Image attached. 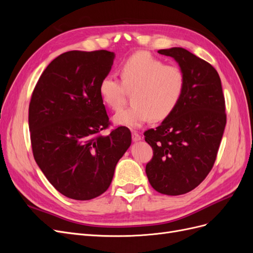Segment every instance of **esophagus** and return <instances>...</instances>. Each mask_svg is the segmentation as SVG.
<instances>
[{"label":"esophagus","instance_id":"1","mask_svg":"<svg viewBox=\"0 0 253 253\" xmlns=\"http://www.w3.org/2000/svg\"><path fill=\"white\" fill-rule=\"evenodd\" d=\"M132 139H133V141H139L141 139V136L137 132H133L132 133Z\"/></svg>","mask_w":253,"mask_h":253}]
</instances>
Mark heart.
I'll return each mask as SVG.
<instances>
[{"label": "heart", "mask_w": 253, "mask_h": 253, "mask_svg": "<svg viewBox=\"0 0 253 253\" xmlns=\"http://www.w3.org/2000/svg\"><path fill=\"white\" fill-rule=\"evenodd\" d=\"M121 80L105 76L99 84V95L114 111L121 109L127 91H133L129 108L115 116L116 124L139 127L153 119L162 121L177 106L185 86L181 68L165 64L147 51L128 57L120 66Z\"/></svg>", "instance_id": "b5f03b06"}]
</instances>
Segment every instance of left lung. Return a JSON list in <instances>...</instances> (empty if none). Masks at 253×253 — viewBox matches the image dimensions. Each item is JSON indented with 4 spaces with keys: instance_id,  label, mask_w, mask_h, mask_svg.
<instances>
[{
    "instance_id": "obj_1",
    "label": "left lung",
    "mask_w": 253,
    "mask_h": 253,
    "mask_svg": "<svg viewBox=\"0 0 253 253\" xmlns=\"http://www.w3.org/2000/svg\"><path fill=\"white\" fill-rule=\"evenodd\" d=\"M185 76L180 100L162 125L144 132L153 149L145 166L151 186L166 195L195 189L215 163L227 122L220 78L210 63L181 47L159 49Z\"/></svg>"
}]
</instances>
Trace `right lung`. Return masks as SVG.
<instances>
[{
	"label": "right lung",
	"mask_w": 253,
	"mask_h": 253,
	"mask_svg": "<svg viewBox=\"0 0 253 253\" xmlns=\"http://www.w3.org/2000/svg\"><path fill=\"white\" fill-rule=\"evenodd\" d=\"M115 55L72 50L53 59L38 80L28 124L37 165L61 194L88 201L109 189L115 168L131 145L126 126L101 135L111 122L99 95Z\"/></svg>",
	"instance_id": "1"
}]
</instances>
